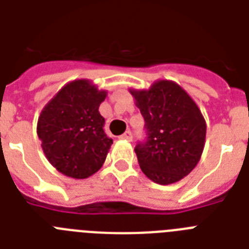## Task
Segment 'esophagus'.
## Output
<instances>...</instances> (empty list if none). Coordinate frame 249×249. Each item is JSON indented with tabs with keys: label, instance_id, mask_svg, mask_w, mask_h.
<instances>
[{
	"label": "esophagus",
	"instance_id": "1",
	"mask_svg": "<svg viewBox=\"0 0 249 249\" xmlns=\"http://www.w3.org/2000/svg\"><path fill=\"white\" fill-rule=\"evenodd\" d=\"M120 138L121 140H125V141H132V138H133V136H132V132H125L124 134H123V136H120Z\"/></svg>",
	"mask_w": 249,
	"mask_h": 249
}]
</instances>
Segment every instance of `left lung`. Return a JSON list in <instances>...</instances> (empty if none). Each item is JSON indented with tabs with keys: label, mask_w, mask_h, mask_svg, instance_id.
I'll return each instance as SVG.
<instances>
[{
	"label": "left lung",
	"mask_w": 249,
	"mask_h": 249,
	"mask_svg": "<svg viewBox=\"0 0 249 249\" xmlns=\"http://www.w3.org/2000/svg\"><path fill=\"white\" fill-rule=\"evenodd\" d=\"M129 91L147 130V141L134 148L141 169L159 185L181 181L197 165L204 150L207 124L201 111L187 91L170 80Z\"/></svg>",
	"instance_id": "left-lung-1"
}]
</instances>
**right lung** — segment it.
<instances>
[{"label": "right lung", "instance_id": "add662e5", "mask_svg": "<svg viewBox=\"0 0 249 249\" xmlns=\"http://www.w3.org/2000/svg\"><path fill=\"white\" fill-rule=\"evenodd\" d=\"M107 97L90 80L66 84L41 111L37 136L49 163L64 176L84 179L105 163L112 140L99 106Z\"/></svg>", "mask_w": 249, "mask_h": 249}]
</instances>
